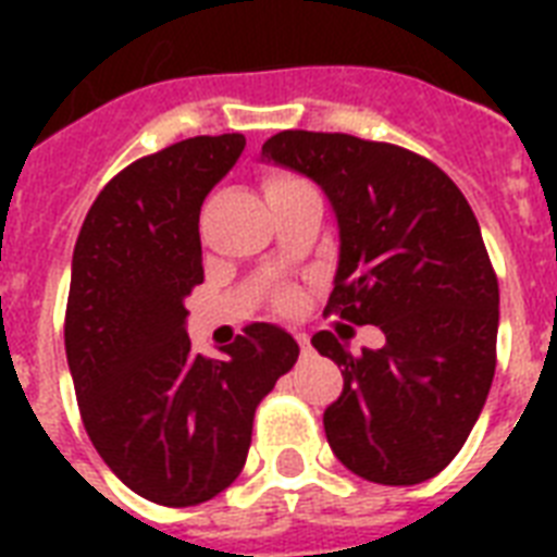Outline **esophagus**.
Listing matches in <instances>:
<instances>
[{"mask_svg":"<svg viewBox=\"0 0 557 557\" xmlns=\"http://www.w3.org/2000/svg\"><path fill=\"white\" fill-rule=\"evenodd\" d=\"M295 341H297V344H300V349H304V352H312V344H309V338H306L304 332H297Z\"/></svg>","mask_w":557,"mask_h":557,"instance_id":"1","label":"esophagus"}]
</instances>
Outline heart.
<instances>
[{
    "instance_id": "b5f03b06",
    "label": "heart",
    "mask_w": 557,
    "mask_h": 557,
    "mask_svg": "<svg viewBox=\"0 0 557 557\" xmlns=\"http://www.w3.org/2000/svg\"><path fill=\"white\" fill-rule=\"evenodd\" d=\"M297 182H300V178L286 176V173H271L262 187H265V193H274V190H283V187H288V185H297ZM274 300H277V306H288L292 304V292H280Z\"/></svg>"
}]
</instances>
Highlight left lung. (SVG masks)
<instances>
[{"mask_svg":"<svg viewBox=\"0 0 557 557\" xmlns=\"http://www.w3.org/2000/svg\"><path fill=\"white\" fill-rule=\"evenodd\" d=\"M262 159L323 187L341 257L326 312L372 323L381 349L312 347L344 367L323 413L335 457L370 483L416 485L457 457L497 367L500 288L468 199L424 156L344 133L286 129Z\"/></svg>","mask_w":557,"mask_h":557,"instance_id":"1","label":"left lung"}]
</instances>
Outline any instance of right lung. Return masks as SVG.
<instances>
[{
	"mask_svg": "<svg viewBox=\"0 0 557 557\" xmlns=\"http://www.w3.org/2000/svg\"><path fill=\"white\" fill-rule=\"evenodd\" d=\"M243 150L239 133L196 135L133 161L74 245L65 358L83 428L126 488L170 509L234 483L257 405L300 352L274 323H248L222 358L196 356L185 332L201 201Z\"/></svg>",
	"mask_w": 557,
	"mask_h": 557,
	"instance_id": "add662e5",
	"label": "right lung"
}]
</instances>
